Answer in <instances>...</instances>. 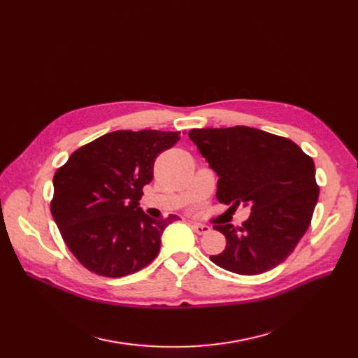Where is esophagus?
<instances>
[{
	"label": "esophagus",
	"mask_w": 358,
	"mask_h": 358,
	"mask_svg": "<svg viewBox=\"0 0 358 358\" xmlns=\"http://www.w3.org/2000/svg\"><path fill=\"white\" fill-rule=\"evenodd\" d=\"M192 228H193V231H194L196 234H199V235H206V234H209V232H210V228L208 227V224L193 223V224H192Z\"/></svg>",
	"instance_id": "obj_1"
}]
</instances>
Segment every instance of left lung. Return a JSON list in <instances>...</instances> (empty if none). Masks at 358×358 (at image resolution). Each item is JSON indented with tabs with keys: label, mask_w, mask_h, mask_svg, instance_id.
Wrapping results in <instances>:
<instances>
[{
	"label": "left lung",
	"mask_w": 358,
	"mask_h": 358,
	"mask_svg": "<svg viewBox=\"0 0 358 358\" xmlns=\"http://www.w3.org/2000/svg\"><path fill=\"white\" fill-rule=\"evenodd\" d=\"M189 136L219 177L217 200L251 206L242 228L215 224L227 248L210 259L242 275L281 264L312 220L319 197L313 159L293 141L248 126L192 129Z\"/></svg>",
	"instance_id": "1"
}]
</instances>
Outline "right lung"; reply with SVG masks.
Returning a JSON list of instances; mask_svg holds the SVG:
<instances>
[{
	"label": "right lung",
	"instance_id": "obj_1",
	"mask_svg": "<svg viewBox=\"0 0 358 358\" xmlns=\"http://www.w3.org/2000/svg\"><path fill=\"white\" fill-rule=\"evenodd\" d=\"M178 141L180 131L116 130L75 150L55 173L50 212L87 270L117 278L155 259L164 229L180 217H149L139 200L157 157Z\"/></svg>",
	"mask_w": 358,
	"mask_h": 358
}]
</instances>
